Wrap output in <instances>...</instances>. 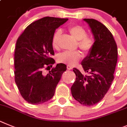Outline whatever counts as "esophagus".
<instances>
[{
	"mask_svg": "<svg viewBox=\"0 0 127 127\" xmlns=\"http://www.w3.org/2000/svg\"><path fill=\"white\" fill-rule=\"evenodd\" d=\"M72 68H73V67H72L71 66H69V65H68V66H67V69H69V70L71 69Z\"/></svg>",
	"mask_w": 127,
	"mask_h": 127,
	"instance_id": "1",
	"label": "esophagus"
}]
</instances>
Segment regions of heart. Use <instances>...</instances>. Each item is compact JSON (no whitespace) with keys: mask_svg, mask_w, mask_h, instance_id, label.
I'll return each instance as SVG.
<instances>
[{"mask_svg":"<svg viewBox=\"0 0 127 127\" xmlns=\"http://www.w3.org/2000/svg\"><path fill=\"white\" fill-rule=\"evenodd\" d=\"M71 35L78 41V45L81 49L85 52H89L92 50L94 45V40L91 36L87 35V31L83 27L80 25H73L68 28ZM61 32L60 30L56 31L52 39L53 47L58 48V43ZM82 54L80 51H66L59 54L58 56L59 61L69 65H75L80 61Z\"/></svg>","mask_w":127,"mask_h":127,"instance_id":"heart-1","label":"heart"}]
</instances>
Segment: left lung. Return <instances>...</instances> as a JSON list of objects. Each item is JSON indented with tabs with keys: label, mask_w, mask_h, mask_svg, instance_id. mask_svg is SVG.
I'll use <instances>...</instances> for the list:
<instances>
[{
	"label": "left lung",
	"mask_w": 127,
	"mask_h": 127,
	"mask_svg": "<svg viewBox=\"0 0 127 127\" xmlns=\"http://www.w3.org/2000/svg\"><path fill=\"white\" fill-rule=\"evenodd\" d=\"M94 36V45L82 61L87 75L73 68L76 80L71 87L74 99L81 104L91 106L97 104L108 92L114 80L118 59L116 42L110 31L94 19H83Z\"/></svg>",
	"instance_id": "8db88e82"
}]
</instances>
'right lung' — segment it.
<instances>
[{
  "label": "right lung",
  "instance_id": "add662e5",
  "mask_svg": "<svg viewBox=\"0 0 127 127\" xmlns=\"http://www.w3.org/2000/svg\"><path fill=\"white\" fill-rule=\"evenodd\" d=\"M67 18L44 17L29 25L18 37L14 52V76L21 96L28 103L40 104L54 96L66 65L58 64L48 73L45 66L55 62L52 39L56 29Z\"/></svg>",
  "mask_w": 127,
  "mask_h": 127
}]
</instances>
